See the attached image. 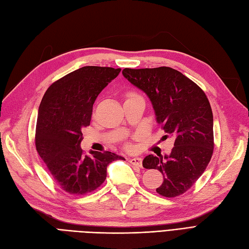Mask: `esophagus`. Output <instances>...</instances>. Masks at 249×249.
<instances>
[{
    "label": "esophagus",
    "mask_w": 249,
    "mask_h": 249,
    "mask_svg": "<svg viewBox=\"0 0 249 249\" xmlns=\"http://www.w3.org/2000/svg\"><path fill=\"white\" fill-rule=\"evenodd\" d=\"M129 162L131 164L136 165V166H141L142 165V159L140 157H134V158H130Z\"/></svg>",
    "instance_id": "34e87169"
}]
</instances>
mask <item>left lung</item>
Returning <instances> with one entry per match:
<instances>
[{
	"label": "left lung",
	"mask_w": 249,
	"mask_h": 249,
	"mask_svg": "<svg viewBox=\"0 0 249 249\" xmlns=\"http://www.w3.org/2000/svg\"><path fill=\"white\" fill-rule=\"evenodd\" d=\"M123 74L150 99L157 123L167 134L163 138L175 139L169 156H147L143 166L163 175V182L156 189L159 195L180 196L199 179L214 150L209 99L196 83L172 68L124 69Z\"/></svg>",
	"instance_id": "8db88e82"
}]
</instances>
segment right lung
<instances>
[{"mask_svg": "<svg viewBox=\"0 0 249 249\" xmlns=\"http://www.w3.org/2000/svg\"><path fill=\"white\" fill-rule=\"evenodd\" d=\"M120 71L80 68L54 82L40 102L35 146L55 182L70 195L99 188L110 162L124 160L110 151H90L88 156L80 148L82 129L90 124L95 99Z\"/></svg>", "mask_w": 249, "mask_h": 249, "instance_id": "add662e5", "label": "right lung"}]
</instances>
